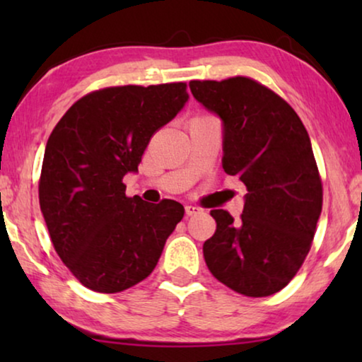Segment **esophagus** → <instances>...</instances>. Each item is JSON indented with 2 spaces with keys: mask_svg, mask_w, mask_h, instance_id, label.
I'll list each match as a JSON object with an SVG mask.
<instances>
[{
  "mask_svg": "<svg viewBox=\"0 0 362 362\" xmlns=\"http://www.w3.org/2000/svg\"><path fill=\"white\" fill-rule=\"evenodd\" d=\"M185 211H186V216L191 217V216H194V214H197V212H199V207H196V206H186Z\"/></svg>",
  "mask_w": 362,
  "mask_h": 362,
  "instance_id": "esophagus-1",
  "label": "esophagus"
}]
</instances>
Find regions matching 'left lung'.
<instances>
[{
    "label": "left lung",
    "mask_w": 362,
    "mask_h": 362,
    "mask_svg": "<svg viewBox=\"0 0 362 362\" xmlns=\"http://www.w3.org/2000/svg\"><path fill=\"white\" fill-rule=\"evenodd\" d=\"M189 87L224 122L222 168L247 187L240 221L211 211L217 227L202 245L207 269L240 295H274L303 265L323 207L308 132L279 93L250 77Z\"/></svg>",
    "instance_id": "obj_1"
}]
</instances>
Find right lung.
<instances>
[{"label":"right lung","mask_w":362,"mask_h":362,"mask_svg":"<svg viewBox=\"0 0 362 362\" xmlns=\"http://www.w3.org/2000/svg\"><path fill=\"white\" fill-rule=\"evenodd\" d=\"M186 82L93 90L57 122L44 151L39 206L57 255L83 286L118 293L155 270L166 239L185 216L125 194L151 136L187 98Z\"/></svg>","instance_id":"1"}]
</instances>
